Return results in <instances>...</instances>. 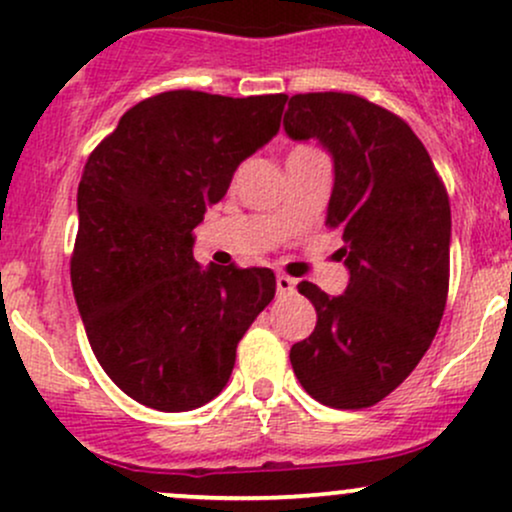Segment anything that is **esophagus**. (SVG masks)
Masks as SVG:
<instances>
[{
	"mask_svg": "<svg viewBox=\"0 0 512 512\" xmlns=\"http://www.w3.org/2000/svg\"><path fill=\"white\" fill-rule=\"evenodd\" d=\"M296 279H291V276L286 274H279L276 276V291H279V296H286V293H296Z\"/></svg>",
	"mask_w": 512,
	"mask_h": 512,
	"instance_id": "34e87169",
	"label": "esophagus"
}]
</instances>
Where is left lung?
Wrapping results in <instances>:
<instances>
[{"label": "left lung", "mask_w": 512, "mask_h": 512, "mask_svg": "<svg viewBox=\"0 0 512 512\" xmlns=\"http://www.w3.org/2000/svg\"><path fill=\"white\" fill-rule=\"evenodd\" d=\"M284 129L332 156L325 223L344 233L349 269L342 296L298 284L317 325L291 346L293 373L327 407H373L407 380L438 332L450 276L448 192L407 122L354 93L291 96Z\"/></svg>", "instance_id": "obj_1"}]
</instances>
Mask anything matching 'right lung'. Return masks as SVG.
Masks as SVG:
<instances>
[{"instance_id":"add662e5","label":"right lung","mask_w":512,"mask_h":512,"mask_svg":"<svg viewBox=\"0 0 512 512\" xmlns=\"http://www.w3.org/2000/svg\"><path fill=\"white\" fill-rule=\"evenodd\" d=\"M284 105V93H158L88 156L76 192V308L98 363L144 407L211 402L274 298L272 269L202 267L192 248L240 163L276 137Z\"/></svg>"}]
</instances>
